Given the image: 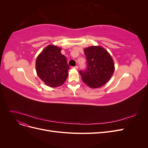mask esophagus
Here are the masks:
<instances>
[{
    "label": "esophagus",
    "instance_id": "obj_1",
    "mask_svg": "<svg viewBox=\"0 0 148 148\" xmlns=\"http://www.w3.org/2000/svg\"><path fill=\"white\" fill-rule=\"evenodd\" d=\"M73 69H78V65H76V66H73Z\"/></svg>",
    "mask_w": 148,
    "mask_h": 148
}]
</instances>
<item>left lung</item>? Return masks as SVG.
Masks as SVG:
<instances>
[{"label": "left lung", "mask_w": 148, "mask_h": 148, "mask_svg": "<svg viewBox=\"0 0 148 148\" xmlns=\"http://www.w3.org/2000/svg\"><path fill=\"white\" fill-rule=\"evenodd\" d=\"M87 68L80 70L83 82L91 88L101 87L108 82L112 76L115 66L112 58L101 46L85 48Z\"/></svg>", "instance_id": "obj_1"}]
</instances>
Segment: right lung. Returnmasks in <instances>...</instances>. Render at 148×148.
<instances>
[{
	"instance_id": "obj_1",
	"label": "right lung",
	"mask_w": 148,
	"mask_h": 148,
	"mask_svg": "<svg viewBox=\"0 0 148 148\" xmlns=\"http://www.w3.org/2000/svg\"><path fill=\"white\" fill-rule=\"evenodd\" d=\"M69 69L65 56L61 53V48L53 45L44 48L36 62L38 77L52 88L64 84L69 75Z\"/></svg>"
}]
</instances>
